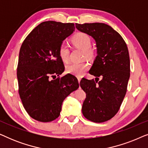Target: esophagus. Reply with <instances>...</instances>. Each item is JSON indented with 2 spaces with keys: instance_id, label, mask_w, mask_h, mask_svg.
I'll list each match as a JSON object with an SVG mask.
<instances>
[{
  "instance_id": "obj_1",
  "label": "esophagus",
  "mask_w": 148,
  "mask_h": 148,
  "mask_svg": "<svg viewBox=\"0 0 148 148\" xmlns=\"http://www.w3.org/2000/svg\"><path fill=\"white\" fill-rule=\"evenodd\" d=\"M77 79H78V82L79 83L80 82V81H81V77H77Z\"/></svg>"
}]
</instances>
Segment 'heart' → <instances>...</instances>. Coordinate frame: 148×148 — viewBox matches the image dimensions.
Returning a JSON list of instances; mask_svg holds the SVG:
<instances>
[{
  "label": "heart",
  "mask_w": 148,
  "mask_h": 148,
  "mask_svg": "<svg viewBox=\"0 0 148 148\" xmlns=\"http://www.w3.org/2000/svg\"><path fill=\"white\" fill-rule=\"evenodd\" d=\"M71 42L76 48L82 49L84 52V57L89 59H92L96 56V52L91 48L92 40L88 34L79 32L76 34L71 38ZM58 53L60 59L64 62H68L69 59V49L66 44L62 43L59 46ZM89 69V63L88 62H82L79 63L73 62L66 66V73L70 74L81 76L84 73Z\"/></svg>",
  "instance_id": "b5f03b06"
}]
</instances>
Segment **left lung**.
I'll return each mask as SVG.
<instances>
[{"label":"left lung","instance_id":"1","mask_svg":"<svg viewBox=\"0 0 148 148\" xmlns=\"http://www.w3.org/2000/svg\"><path fill=\"white\" fill-rule=\"evenodd\" d=\"M75 27L94 38L98 54L89 71L98 81L83 78L80 82L86 93L83 114L92 122H105L118 112L126 94L130 77L128 48L120 34L107 24L75 23ZM99 76L102 79L98 82Z\"/></svg>","mask_w":148,"mask_h":148}]
</instances>
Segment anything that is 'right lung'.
I'll return each instance as SVG.
<instances>
[{"label": "right lung", "mask_w": 148, "mask_h": 148, "mask_svg": "<svg viewBox=\"0 0 148 148\" xmlns=\"http://www.w3.org/2000/svg\"><path fill=\"white\" fill-rule=\"evenodd\" d=\"M74 31V23L44 21L22 43L17 69L19 94L24 108L36 121L57 119L63 100L79 86L73 75L60 77L64 66L58 48Z\"/></svg>", "instance_id": "right-lung-1"}]
</instances>
